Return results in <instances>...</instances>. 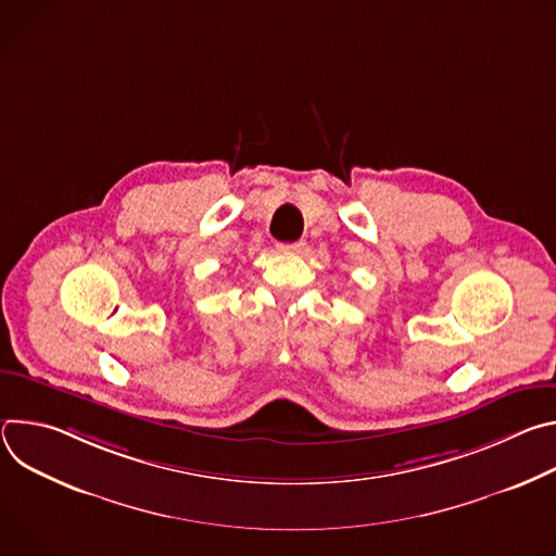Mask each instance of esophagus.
<instances>
[{
  "instance_id": "34e87169",
  "label": "esophagus",
  "mask_w": 556,
  "mask_h": 556,
  "mask_svg": "<svg viewBox=\"0 0 556 556\" xmlns=\"http://www.w3.org/2000/svg\"><path fill=\"white\" fill-rule=\"evenodd\" d=\"M277 249L279 253H286V255H299L305 249V242H288V244H279Z\"/></svg>"
}]
</instances>
